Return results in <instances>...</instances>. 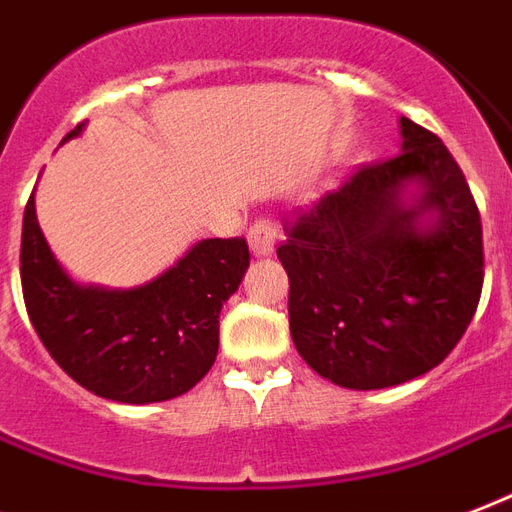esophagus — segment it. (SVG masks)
<instances>
[{"label": "esophagus", "instance_id": "obj_1", "mask_svg": "<svg viewBox=\"0 0 512 512\" xmlns=\"http://www.w3.org/2000/svg\"><path fill=\"white\" fill-rule=\"evenodd\" d=\"M277 240H280V224L275 219L256 221L248 232V245H251L253 256H272Z\"/></svg>", "mask_w": 512, "mask_h": 512}]
</instances>
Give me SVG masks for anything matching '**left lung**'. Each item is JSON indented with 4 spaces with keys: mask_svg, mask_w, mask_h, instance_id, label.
<instances>
[{
    "mask_svg": "<svg viewBox=\"0 0 512 512\" xmlns=\"http://www.w3.org/2000/svg\"><path fill=\"white\" fill-rule=\"evenodd\" d=\"M400 154L360 168L288 224V323L312 371L347 390L427 374L475 315L478 205L443 141L400 117Z\"/></svg>",
    "mask_w": 512,
    "mask_h": 512,
    "instance_id": "8db88e82",
    "label": "left lung"
}]
</instances>
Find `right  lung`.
<instances>
[{
    "label": "right lung",
    "mask_w": 512,
    "mask_h": 512,
    "mask_svg": "<svg viewBox=\"0 0 512 512\" xmlns=\"http://www.w3.org/2000/svg\"><path fill=\"white\" fill-rule=\"evenodd\" d=\"M82 130L85 122L63 144ZM248 264L243 237H211L136 288L82 285L50 251L34 194L23 213L21 283L31 326L74 382L117 403L178 398L211 371L221 307Z\"/></svg>",
    "instance_id": "obj_1"
}]
</instances>
